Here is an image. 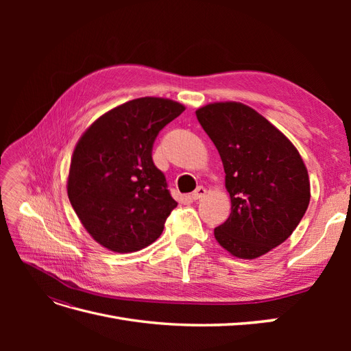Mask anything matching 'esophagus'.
Segmentation results:
<instances>
[{
    "label": "esophagus",
    "mask_w": 351,
    "mask_h": 351,
    "mask_svg": "<svg viewBox=\"0 0 351 351\" xmlns=\"http://www.w3.org/2000/svg\"><path fill=\"white\" fill-rule=\"evenodd\" d=\"M205 195H206V189H205L204 186H199V187L195 190V192H193L192 195H190V197H192L193 200H197V199L204 197Z\"/></svg>",
    "instance_id": "esophagus-1"
}]
</instances>
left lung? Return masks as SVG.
<instances>
[{"instance_id":"8db88e82","label":"left lung","mask_w":351,"mask_h":351,"mask_svg":"<svg viewBox=\"0 0 351 351\" xmlns=\"http://www.w3.org/2000/svg\"><path fill=\"white\" fill-rule=\"evenodd\" d=\"M226 171L231 214L214 230L222 247L254 259L291 236L309 206L311 184L300 154L254 110L237 102L196 111Z\"/></svg>"}]
</instances>
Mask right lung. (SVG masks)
Wrapping results in <instances>:
<instances>
[{
	"label": "right lung",
	"instance_id": "right-lung-1",
	"mask_svg": "<svg viewBox=\"0 0 351 351\" xmlns=\"http://www.w3.org/2000/svg\"><path fill=\"white\" fill-rule=\"evenodd\" d=\"M184 111L162 98L125 102L95 121L73 152L67 193L83 227L104 247L152 244L177 206L152 159L156 136Z\"/></svg>",
	"mask_w": 351,
	"mask_h": 351
}]
</instances>
